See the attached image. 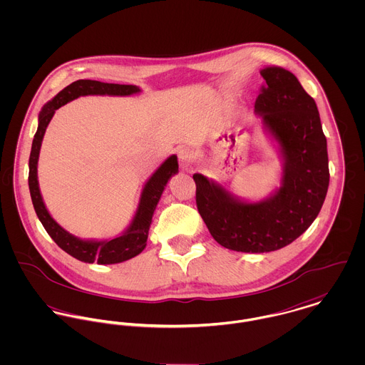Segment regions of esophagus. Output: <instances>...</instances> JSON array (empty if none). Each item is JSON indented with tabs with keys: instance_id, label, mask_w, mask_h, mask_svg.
I'll use <instances>...</instances> for the list:
<instances>
[{
	"instance_id": "1",
	"label": "esophagus",
	"mask_w": 365,
	"mask_h": 365,
	"mask_svg": "<svg viewBox=\"0 0 365 365\" xmlns=\"http://www.w3.org/2000/svg\"><path fill=\"white\" fill-rule=\"evenodd\" d=\"M177 155H178L180 165H181L182 168L188 167V163H190V160L192 158V152H191L190 149H180Z\"/></svg>"
}]
</instances>
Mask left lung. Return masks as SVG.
<instances>
[{"mask_svg":"<svg viewBox=\"0 0 365 365\" xmlns=\"http://www.w3.org/2000/svg\"><path fill=\"white\" fill-rule=\"evenodd\" d=\"M260 74L267 87L255 112L281 160L279 187L249 201L201 173L192 175L209 233L220 246L242 253L291 245L312 225L329 187L327 143L314 100L289 70L265 66Z\"/></svg>","mask_w":365,"mask_h":365,"instance_id":"1","label":"left lung"}]
</instances>
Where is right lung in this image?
Here are the masks:
<instances>
[{"label": "right lung", "mask_w": 365, "mask_h": 365, "mask_svg": "<svg viewBox=\"0 0 365 365\" xmlns=\"http://www.w3.org/2000/svg\"><path fill=\"white\" fill-rule=\"evenodd\" d=\"M142 90L138 86H125V84H110L101 83L96 80H77L63 88L56 94L51 101L43 105L38 118V130L32 142V150L29 156V191L35 212L42 222L43 227L54 240V243L64 250L67 255L73 256L77 260L84 262H98V264H118L130 260L140 255L149 237V229L152 219L156 210L157 204L161 198L163 191L167 187V182L173 175L178 173L177 156L168 157L156 171L145 182L138 209L128 225V227L118 236L105 240L96 239H81L66 229H63L46 208L38 181V160L42 148V140L46 132L48 125L52 120L56 109L63 106L78 97L84 96H116V97H129L139 94Z\"/></svg>", "instance_id": "right-lung-1"}]
</instances>
